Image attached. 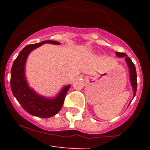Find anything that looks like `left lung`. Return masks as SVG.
<instances>
[{
    "instance_id": "left-lung-1",
    "label": "left lung",
    "mask_w": 150,
    "mask_h": 150,
    "mask_svg": "<svg viewBox=\"0 0 150 150\" xmlns=\"http://www.w3.org/2000/svg\"><path fill=\"white\" fill-rule=\"evenodd\" d=\"M116 56L120 57H124L125 60L126 62L127 65L128 67V70H129V75H130V81H131V85H132V88H133V92H134V98L135 96V94H136V91H137V73H136V68H135V66L134 64V63L132 62V61L130 59L129 57H128V55L125 53H123V52H116Z\"/></svg>"
}]
</instances>
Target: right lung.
I'll return each instance as SVG.
<instances>
[{
    "instance_id": "add662e5",
    "label": "right lung",
    "mask_w": 150,
    "mask_h": 150,
    "mask_svg": "<svg viewBox=\"0 0 150 150\" xmlns=\"http://www.w3.org/2000/svg\"><path fill=\"white\" fill-rule=\"evenodd\" d=\"M44 43L59 45V42L54 40H45L39 43L26 46L14 61L11 69L10 86L12 92L23 109L32 116L40 118H50L56 115L62 107L66 94L71 85L64 86L59 94L50 98L42 96L28 86L25 78V68L28 56L35 49Z\"/></svg>"
}]
</instances>
